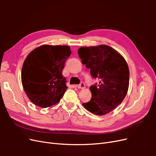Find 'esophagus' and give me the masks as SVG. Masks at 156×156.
<instances>
[{"instance_id": "34e87169", "label": "esophagus", "mask_w": 156, "mask_h": 156, "mask_svg": "<svg viewBox=\"0 0 156 156\" xmlns=\"http://www.w3.org/2000/svg\"><path fill=\"white\" fill-rule=\"evenodd\" d=\"M77 87L79 88H84V87H85V84H84L83 82H81V83H80L79 84H78L77 85Z\"/></svg>"}]
</instances>
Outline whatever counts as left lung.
Segmentation results:
<instances>
[{"label": "left lung", "mask_w": 156, "mask_h": 156, "mask_svg": "<svg viewBox=\"0 0 156 156\" xmlns=\"http://www.w3.org/2000/svg\"><path fill=\"white\" fill-rule=\"evenodd\" d=\"M83 64L90 69L91 76L100 79L90 87L92 98L83 103L97 115L111 112L126 97L129 87V72L125 59L119 53L105 45L82 47L78 50Z\"/></svg>", "instance_id": "left-lung-1"}]
</instances>
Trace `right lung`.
Segmentation results:
<instances>
[{
	"instance_id": "obj_1",
	"label": "right lung",
	"mask_w": 156,
	"mask_h": 156,
	"mask_svg": "<svg viewBox=\"0 0 156 156\" xmlns=\"http://www.w3.org/2000/svg\"><path fill=\"white\" fill-rule=\"evenodd\" d=\"M69 47L44 45L28 55L21 71L23 88L37 106L47 108L58 103L68 88L62 75Z\"/></svg>"
}]
</instances>
